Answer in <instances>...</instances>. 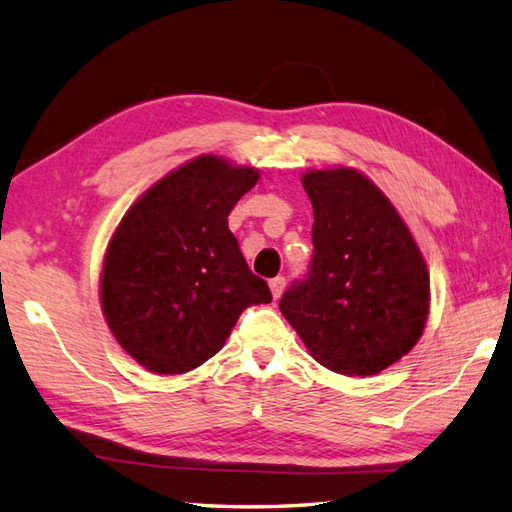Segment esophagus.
Masks as SVG:
<instances>
[{
	"mask_svg": "<svg viewBox=\"0 0 512 512\" xmlns=\"http://www.w3.org/2000/svg\"><path fill=\"white\" fill-rule=\"evenodd\" d=\"M268 286H270V292H273V299L277 301L281 295H284L286 279H284V277H275V279L268 281Z\"/></svg>",
	"mask_w": 512,
	"mask_h": 512,
	"instance_id": "34e87169",
	"label": "esophagus"
}]
</instances>
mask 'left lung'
I'll return each instance as SVG.
<instances>
[{
  "mask_svg": "<svg viewBox=\"0 0 512 512\" xmlns=\"http://www.w3.org/2000/svg\"><path fill=\"white\" fill-rule=\"evenodd\" d=\"M310 277L279 310L310 356L345 376H374L420 341L431 284L424 255L396 206L363 171L308 169Z\"/></svg>",
  "mask_w": 512,
  "mask_h": 512,
  "instance_id": "8db88e82",
  "label": "left lung"
}]
</instances>
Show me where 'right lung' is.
<instances>
[{
  "label": "right lung",
  "mask_w": 512,
  "mask_h": 512,
  "mask_svg": "<svg viewBox=\"0 0 512 512\" xmlns=\"http://www.w3.org/2000/svg\"><path fill=\"white\" fill-rule=\"evenodd\" d=\"M262 178L202 154L129 206L103 255L101 310L118 345L147 372H191L222 350L246 308L270 303L228 231V213Z\"/></svg>",
  "instance_id": "1"
}]
</instances>
